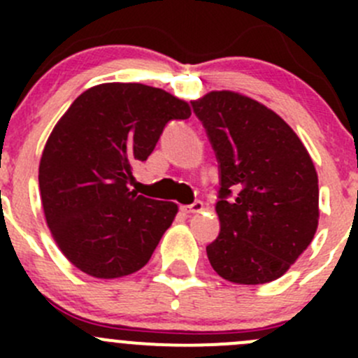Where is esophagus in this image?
<instances>
[{
    "mask_svg": "<svg viewBox=\"0 0 358 358\" xmlns=\"http://www.w3.org/2000/svg\"><path fill=\"white\" fill-rule=\"evenodd\" d=\"M202 209H204V204H202L201 201L192 202L190 206H183V211L189 213V215H196V213H201Z\"/></svg>",
    "mask_w": 358,
    "mask_h": 358,
    "instance_id": "34e87169",
    "label": "esophagus"
}]
</instances>
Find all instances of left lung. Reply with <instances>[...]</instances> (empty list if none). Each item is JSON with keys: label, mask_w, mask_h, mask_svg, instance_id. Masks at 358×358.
<instances>
[{"label": "left lung", "mask_w": 358, "mask_h": 358, "mask_svg": "<svg viewBox=\"0 0 358 358\" xmlns=\"http://www.w3.org/2000/svg\"><path fill=\"white\" fill-rule=\"evenodd\" d=\"M220 166V234L213 270L236 284L279 279L319 225V178L308 150L280 115L236 92L192 102Z\"/></svg>", "instance_id": "left-lung-1"}]
</instances>
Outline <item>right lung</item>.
Masks as SVG:
<instances>
[{
  "label": "right lung",
  "mask_w": 358,
  "mask_h": 358,
  "mask_svg": "<svg viewBox=\"0 0 358 358\" xmlns=\"http://www.w3.org/2000/svg\"><path fill=\"white\" fill-rule=\"evenodd\" d=\"M185 100L140 83L83 92L48 136L39 162L43 211L57 246L81 272L117 279L136 272L171 227L178 206L128 189Z\"/></svg>",
  "instance_id": "obj_1"
}]
</instances>
